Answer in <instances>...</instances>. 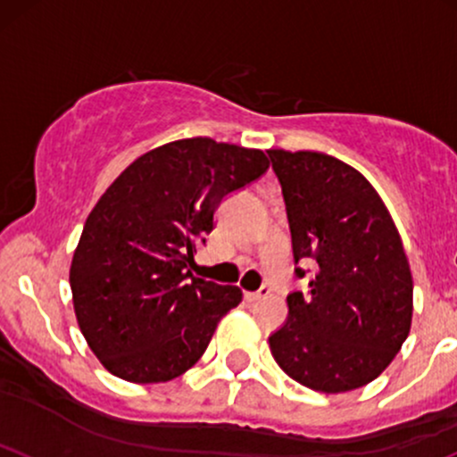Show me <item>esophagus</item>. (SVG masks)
<instances>
[{"instance_id":"1","label":"esophagus","mask_w":457,"mask_h":457,"mask_svg":"<svg viewBox=\"0 0 457 457\" xmlns=\"http://www.w3.org/2000/svg\"><path fill=\"white\" fill-rule=\"evenodd\" d=\"M269 293H271V289H269V287L265 285V287H261L258 291H247V293H245V297H247L249 302H258V300H262V297H267Z\"/></svg>"}]
</instances>
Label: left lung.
Instances as JSON below:
<instances>
[{"label": "left lung", "instance_id": "left-lung-1", "mask_svg": "<svg viewBox=\"0 0 457 457\" xmlns=\"http://www.w3.org/2000/svg\"><path fill=\"white\" fill-rule=\"evenodd\" d=\"M267 153L285 196L293 261L315 267L309 291L287 297L289 317L269 348L311 390H357L390 366L410 335L414 282L403 241L378 192L353 166L315 151Z\"/></svg>", "mask_w": 457, "mask_h": 457}]
</instances>
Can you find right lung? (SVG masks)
I'll use <instances>...</instances> for the list:
<instances>
[{
	"mask_svg": "<svg viewBox=\"0 0 457 457\" xmlns=\"http://www.w3.org/2000/svg\"><path fill=\"white\" fill-rule=\"evenodd\" d=\"M258 148L188 137L144 153L94 205L70 267L91 353L115 377L164 383L201 359L243 291L192 276L225 195L267 172Z\"/></svg>",
	"mask_w": 457,
	"mask_h": 457,
	"instance_id": "add662e5",
	"label": "right lung"
}]
</instances>
